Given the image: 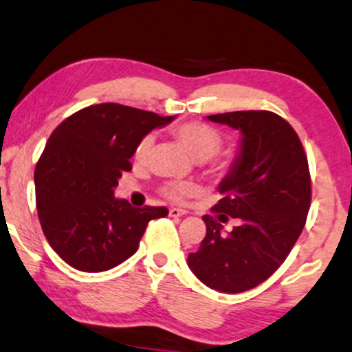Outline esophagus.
Masks as SVG:
<instances>
[{
    "mask_svg": "<svg viewBox=\"0 0 352 352\" xmlns=\"http://www.w3.org/2000/svg\"><path fill=\"white\" fill-rule=\"evenodd\" d=\"M186 214H188V210L184 209H176V207L169 209V217H173V219H176V217H183Z\"/></svg>",
    "mask_w": 352,
    "mask_h": 352,
    "instance_id": "obj_1",
    "label": "esophagus"
}]
</instances>
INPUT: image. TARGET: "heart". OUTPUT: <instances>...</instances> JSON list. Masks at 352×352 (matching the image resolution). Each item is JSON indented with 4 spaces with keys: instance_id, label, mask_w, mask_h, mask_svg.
<instances>
[{
    "instance_id": "b5f03b06",
    "label": "heart",
    "mask_w": 352,
    "mask_h": 352,
    "mask_svg": "<svg viewBox=\"0 0 352 352\" xmlns=\"http://www.w3.org/2000/svg\"><path fill=\"white\" fill-rule=\"evenodd\" d=\"M173 135L179 140L186 151L192 156L196 162L214 163L217 151L222 146V135L209 124L204 122H184L173 127ZM155 135L146 133L138 140L133 150V160L137 163H146L153 153ZM197 192V186L192 181H169L163 186V194L169 201L183 202L186 199Z\"/></svg>"
}]
</instances>
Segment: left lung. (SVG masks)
Segmentation results:
<instances>
[{
	"label": "left lung",
	"instance_id": "left-lung-1",
	"mask_svg": "<svg viewBox=\"0 0 352 352\" xmlns=\"http://www.w3.org/2000/svg\"><path fill=\"white\" fill-rule=\"evenodd\" d=\"M240 130V151L219 186L222 199L204 215L207 233L188 266L207 287L227 294L259 285L285 261L305 227L311 188L296 130L271 111L207 116ZM228 216L238 228L223 234Z\"/></svg>",
	"mask_w": 352,
	"mask_h": 352
}]
</instances>
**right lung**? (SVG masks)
I'll list each match as a JSON object with an SVG mask.
<instances>
[{
    "instance_id": "1",
    "label": "right lung",
    "mask_w": 352,
    "mask_h": 352,
    "mask_svg": "<svg viewBox=\"0 0 352 352\" xmlns=\"http://www.w3.org/2000/svg\"><path fill=\"white\" fill-rule=\"evenodd\" d=\"M175 116L116 102L85 107L56 127L38 158L37 214L43 235L65 263L83 272L119 266L138 250L150 220L166 207H132L114 189L130 171L138 140Z\"/></svg>"
}]
</instances>
